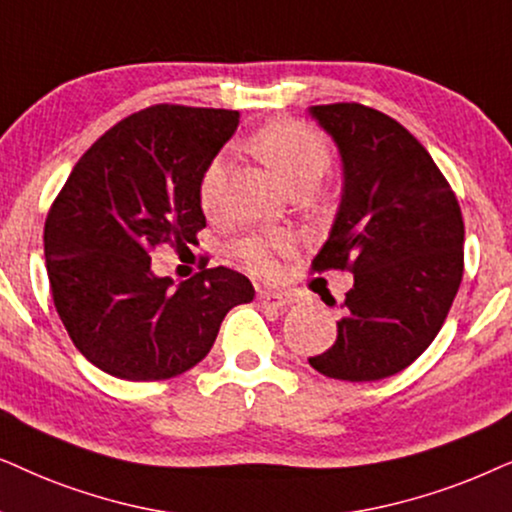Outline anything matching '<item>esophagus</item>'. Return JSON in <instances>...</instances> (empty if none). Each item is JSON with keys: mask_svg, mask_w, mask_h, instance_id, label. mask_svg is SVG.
<instances>
[{"mask_svg": "<svg viewBox=\"0 0 512 512\" xmlns=\"http://www.w3.org/2000/svg\"><path fill=\"white\" fill-rule=\"evenodd\" d=\"M257 302L262 306H267V309H283V306L290 304L288 295H283V292H274V290H260L257 292Z\"/></svg>", "mask_w": 512, "mask_h": 512, "instance_id": "1", "label": "esophagus"}]
</instances>
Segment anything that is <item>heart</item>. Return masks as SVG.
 <instances>
[{"instance_id": "b5f03b06", "label": "heart", "mask_w": 512, "mask_h": 512, "mask_svg": "<svg viewBox=\"0 0 512 512\" xmlns=\"http://www.w3.org/2000/svg\"><path fill=\"white\" fill-rule=\"evenodd\" d=\"M250 147L278 180L295 192H311L330 168L332 156L325 140L299 121L278 119L252 133ZM229 168V154L220 152L203 168L199 182V201L203 210H215L224 177ZM290 241L283 236H245L234 245V255L245 269L257 276L278 274V255H288Z\"/></svg>"}]
</instances>
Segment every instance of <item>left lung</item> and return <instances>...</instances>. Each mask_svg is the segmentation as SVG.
I'll return each instance as SVG.
<instances>
[{"instance_id":"left-lung-1","label":"left lung","mask_w":512,"mask_h":512,"mask_svg":"<svg viewBox=\"0 0 512 512\" xmlns=\"http://www.w3.org/2000/svg\"><path fill=\"white\" fill-rule=\"evenodd\" d=\"M309 112L344 166L342 203L311 269L353 274L337 342L309 363L332 379L393 377L431 346L461 285L459 201L426 147L384 112L358 102Z\"/></svg>"}]
</instances>
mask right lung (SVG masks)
<instances>
[{"mask_svg":"<svg viewBox=\"0 0 512 512\" xmlns=\"http://www.w3.org/2000/svg\"><path fill=\"white\" fill-rule=\"evenodd\" d=\"M231 109L152 105L88 147L53 201L44 255L53 304L88 363L112 377L159 381L213 349L224 316L255 288L215 267L173 288L152 271L159 245L194 243L206 227L203 168L234 135Z\"/></svg>","mask_w":512,"mask_h":512,"instance_id":"obj_1","label":"right lung"}]
</instances>
